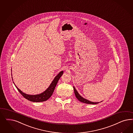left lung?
<instances>
[{"label":"left lung","instance_id":"8db88e82","mask_svg":"<svg viewBox=\"0 0 133 133\" xmlns=\"http://www.w3.org/2000/svg\"><path fill=\"white\" fill-rule=\"evenodd\" d=\"M73 89L74 91V94L75 95V96L76 97V98L78 99V100H79L80 102H83V103H86V104H98L99 102H91L88 100H87L86 99L84 98L83 97H82L81 96L80 94H78V92H77V90L75 89V88L73 87Z\"/></svg>","mask_w":133,"mask_h":133}]
</instances>
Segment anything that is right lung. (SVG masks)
<instances>
[{"label": "right lung", "instance_id": "right-lung-1", "mask_svg": "<svg viewBox=\"0 0 133 133\" xmlns=\"http://www.w3.org/2000/svg\"><path fill=\"white\" fill-rule=\"evenodd\" d=\"M63 71H61L60 73L55 77L53 81L52 82L51 84L48 88L47 90L44 91L43 93H42L41 94H37V95H28V94H26L20 90L15 85V86H16L17 90L20 92V94H22L25 98L27 99L28 100H29L32 102H43L47 100V99H48L51 97V96L54 92V90H55V88L56 87L58 82L59 81L60 77H61L62 75H63Z\"/></svg>", "mask_w": 133, "mask_h": 133}]
</instances>
